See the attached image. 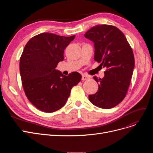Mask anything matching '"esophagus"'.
I'll return each instance as SVG.
<instances>
[{"instance_id": "1", "label": "esophagus", "mask_w": 153, "mask_h": 153, "mask_svg": "<svg viewBox=\"0 0 153 153\" xmlns=\"http://www.w3.org/2000/svg\"><path fill=\"white\" fill-rule=\"evenodd\" d=\"M89 79V77L87 76L83 75L82 76V81H85V80H88Z\"/></svg>"}]
</instances>
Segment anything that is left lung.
<instances>
[{
	"label": "left lung",
	"mask_w": 153,
	"mask_h": 153,
	"mask_svg": "<svg viewBox=\"0 0 153 153\" xmlns=\"http://www.w3.org/2000/svg\"><path fill=\"white\" fill-rule=\"evenodd\" d=\"M84 36L94 43V60L106 68L105 76L94 77L99 83L98 91L89 95L95 106L111 108L126 95L134 67V54L125 35L118 28L109 25L92 27Z\"/></svg>",
	"instance_id": "obj_1"
}]
</instances>
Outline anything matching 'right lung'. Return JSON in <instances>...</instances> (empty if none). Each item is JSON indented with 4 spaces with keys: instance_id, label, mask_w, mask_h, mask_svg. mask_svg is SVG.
Returning <instances> with one entry per match:
<instances>
[{
    "instance_id": "right-lung-1",
    "label": "right lung",
    "mask_w": 153,
    "mask_h": 153,
    "mask_svg": "<svg viewBox=\"0 0 153 153\" xmlns=\"http://www.w3.org/2000/svg\"><path fill=\"white\" fill-rule=\"evenodd\" d=\"M74 38L42 33L32 37L24 48L20 59L22 83L27 99L39 110L51 113L61 108L72 88L81 81L77 72L64 76L56 69Z\"/></svg>"
}]
</instances>
